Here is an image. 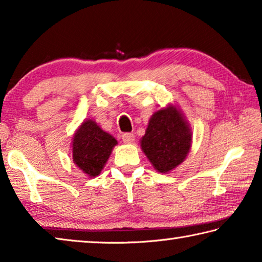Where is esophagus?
Wrapping results in <instances>:
<instances>
[{"label":"esophagus","mask_w":262,"mask_h":262,"mask_svg":"<svg viewBox=\"0 0 262 262\" xmlns=\"http://www.w3.org/2000/svg\"><path fill=\"white\" fill-rule=\"evenodd\" d=\"M122 141L125 142V143H133L135 140V135L133 134V133H125V134H122Z\"/></svg>","instance_id":"esophagus-1"}]
</instances>
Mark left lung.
Here are the masks:
<instances>
[{
	"label": "left lung",
	"instance_id": "1",
	"mask_svg": "<svg viewBox=\"0 0 262 262\" xmlns=\"http://www.w3.org/2000/svg\"><path fill=\"white\" fill-rule=\"evenodd\" d=\"M192 144V132L183 113L173 105L158 110L150 118L142 151L161 173L173 170L185 161Z\"/></svg>",
	"mask_w": 262,
	"mask_h": 262
}]
</instances>
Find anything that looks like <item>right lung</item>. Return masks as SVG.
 Listing matches in <instances>:
<instances>
[{
    "mask_svg": "<svg viewBox=\"0 0 262 262\" xmlns=\"http://www.w3.org/2000/svg\"><path fill=\"white\" fill-rule=\"evenodd\" d=\"M117 144L112 135L89 119L83 121L73 137L74 163L89 177H97Z\"/></svg>",
    "mask_w": 262,
    "mask_h": 262,
    "instance_id": "add662e5",
    "label": "right lung"
}]
</instances>
